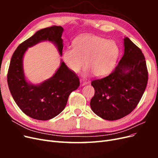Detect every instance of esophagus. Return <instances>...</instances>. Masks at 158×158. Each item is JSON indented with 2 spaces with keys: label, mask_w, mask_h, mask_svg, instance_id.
Masks as SVG:
<instances>
[{
  "label": "esophagus",
  "mask_w": 158,
  "mask_h": 158,
  "mask_svg": "<svg viewBox=\"0 0 158 158\" xmlns=\"http://www.w3.org/2000/svg\"><path fill=\"white\" fill-rule=\"evenodd\" d=\"M80 84H81V85H85V84H88V82H86V81H85L84 80H82V79H80Z\"/></svg>",
  "instance_id": "obj_1"
}]
</instances>
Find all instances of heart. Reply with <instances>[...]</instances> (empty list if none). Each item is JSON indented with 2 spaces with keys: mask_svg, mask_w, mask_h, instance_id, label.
Here are the masks:
<instances>
[{
  "mask_svg": "<svg viewBox=\"0 0 158 158\" xmlns=\"http://www.w3.org/2000/svg\"><path fill=\"white\" fill-rule=\"evenodd\" d=\"M120 49L117 43L95 35H84L76 39L73 48L63 53L68 67L78 73L86 67L97 77L106 76L112 70L118 58Z\"/></svg>",
  "mask_w": 158,
  "mask_h": 158,
  "instance_id": "obj_1",
  "label": "heart"
}]
</instances>
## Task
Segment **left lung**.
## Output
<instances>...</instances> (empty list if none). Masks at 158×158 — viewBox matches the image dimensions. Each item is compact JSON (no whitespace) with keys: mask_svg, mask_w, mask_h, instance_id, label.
Masks as SVG:
<instances>
[{"mask_svg":"<svg viewBox=\"0 0 158 158\" xmlns=\"http://www.w3.org/2000/svg\"><path fill=\"white\" fill-rule=\"evenodd\" d=\"M125 52L112 73L92 81L94 96L90 107L107 121H115L130 114L146 88L148 73L142 51L128 37L124 39Z\"/></svg>","mask_w":158,"mask_h":158,"instance_id":"left-lung-1","label":"left lung"}]
</instances>
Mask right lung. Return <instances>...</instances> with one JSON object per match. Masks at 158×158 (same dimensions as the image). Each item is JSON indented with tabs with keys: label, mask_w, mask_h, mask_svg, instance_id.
Here are the masks:
<instances>
[{
	"label": "right lung",
	"mask_w": 158,
	"mask_h": 158,
	"mask_svg": "<svg viewBox=\"0 0 158 158\" xmlns=\"http://www.w3.org/2000/svg\"><path fill=\"white\" fill-rule=\"evenodd\" d=\"M63 32V28L56 26L37 31L18 45L11 58L7 81L12 96L23 113L37 120H49L63 111L69 95L79 87L80 80L64 62H61L51 78L40 85L28 84L23 74V56L28 47L47 40L53 42L62 55Z\"/></svg>",
	"instance_id": "1"
}]
</instances>
